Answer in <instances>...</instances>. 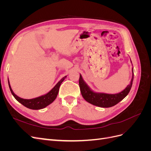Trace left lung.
<instances>
[{
    "mask_svg": "<svg viewBox=\"0 0 151 151\" xmlns=\"http://www.w3.org/2000/svg\"><path fill=\"white\" fill-rule=\"evenodd\" d=\"M133 80L134 68H132V77L130 84L128 85L124 90L116 94H106L94 92L86 83L81 74H80L79 83L81 94L86 101L94 105V106L101 108H109L115 106L127 96L131 89Z\"/></svg>",
    "mask_w": 151,
    "mask_h": 151,
    "instance_id": "8db88e82",
    "label": "left lung"
}]
</instances>
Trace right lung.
Masks as SVG:
<instances>
[{
	"label": "right lung",
	"instance_id": "obj_1",
	"mask_svg": "<svg viewBox=\"0 0 151 151\" xmlns=\"http://www.w3.org/2000/svg\"><path fill=\"white\" fill-rule=\"evenodd\" d=\"M66 77H67V76L63 77L61 80L59 81L57 83V84L48 93L37 98L29 99H23L17 96L13 92L9 79H8V83H9V89L12 94L18 102H19L21 104L24 105L25 107L31 109H41L47 107L49 104H50L54 101V100L56 99L58 95L59 88H60V84H62V82L64 81V79L66 78Z\"/></svg>",
	"mask_w": 151,
	"mask_h": 151
}]
</instances>
